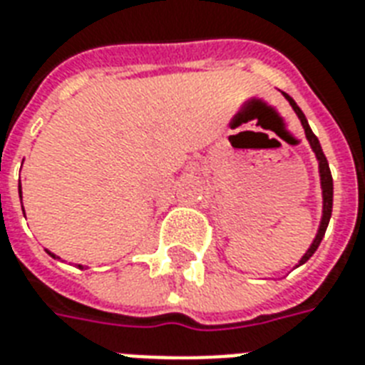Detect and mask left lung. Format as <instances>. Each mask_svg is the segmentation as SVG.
Returning <instances> with one entry per match:
<instances>
[{"mask_svg":"<svg viewBox=\"0 0 365 365\" xmlns=\"http://www.w3.org/2000/svg\"><path fill=\"white\" fill-rule=\"evenodd\" d=\"M285 99L289 101V105L293 107V110L297 113V116L300 118V124L304 128V133H306V139H308V143L312 147V151L316 153V158H318V164H319V180H322V197H324V214H322V222H319V227H318V233H316V239L312 241L310 245V249L306 250V255L300 258V264H304L308 258L312 257L314 252L318 250L319 243H322V239L325 235V230H327V224H329V218H331V210H333V178H331V170H329V164H327V158H325L324 151H322V145H319L318 138L314 135V132L310 130L308 126V120H306L304 113L300 110L299 105L293 101V97H289L287 93H283Z\"/></svg>","mask_w":365,"mask_h":365,"instance_id":"8db88e82","label":"left lung"}]
</instances>
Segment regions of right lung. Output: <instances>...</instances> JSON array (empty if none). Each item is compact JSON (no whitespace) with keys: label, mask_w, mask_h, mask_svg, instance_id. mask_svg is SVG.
Wrapping results in <instances>:
<instances>
[{"label":"right lung","mask_w":365,"mask_h":365,"mask_svg":"<svg viewBox=\"0 0 365 365\" xmlns=\"http://www.w3.org/2000/svg\"><path fill=\"white\" fill-rule=\"evenodd\" d=\"M21 193H22V191H21V183H19V195H21ZM21 199H22V195H21ZM22 212H24V208H22ZM47 252H49V250H47ZM49 255H51L53 258H57V257H55V255H53V252H49ZM80 269H83V266H80Z\"/></svg>","instance_id":"obj_1"}]
</instances>
